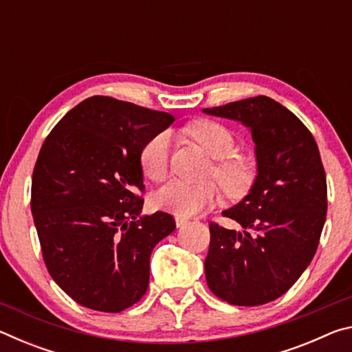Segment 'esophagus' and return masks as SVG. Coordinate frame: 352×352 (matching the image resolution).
I'll use <instances>...</instances> for the list:
<instances>
[{"mask_svg": "<svg viewBox=\"0 0 352 352\" xmlns=\"http://www.w3.org/2000/svg\"><path fill=\"white\" fill-rule=\"evenodd\" d=\"M175 223H177V226H183V225L188 223V219H186V217L175 216Z\"/></svg>", "mask_w": 352, "mask_h": 352, "instance_id": "34e87169", "label": "esophagus"}]
</instances>
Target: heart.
<instances>
[{
    "instance_id": "obj_1",
    "label": "heart",
    "mask_w": 352,
    "mask_h": 352,
    "mask_svg": "<svg viewBox=\"0 0 352 352\" xmlns=\"http://www.w3.org/2000/svg\"><path fill=\"white\" fill-rule=\"evenodd\" d=\"M186 133L205 151L216 158L211 175L231 197L242 195L253 182V166L237 152V140L231 130L217 121H195L186 126ZM170 155V136L158 132L151 136L140 152V166L146 178L155 183L163 182L168 175ZM219 199V188L212 182L186 183L172 180L153 195V204L160 210L188 217L211 206Z\"/></svg>"
}]
</instances>
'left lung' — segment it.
<instances>
[{
  "instance_id": "8db88e82",
  "label": "left lung",
  "mask_w": 352,
  "mask_h": 352,
  "mask_svg": "<svg viewBox=\"0 0 352 352\" xmlns=\"http://www.w3.org/2000/svg\"><path fill=\"white\" fill-rule=\"evenodd\" d=\"M204 111L247 126L258 162L248 195L222 212L243 230L210 223L208 287L230 305H267L298 281L318 248L327 211L318 146L294 113L267 96Z\"/></svg>"
}]
</instances>
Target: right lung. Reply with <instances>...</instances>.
<instances>
[{"label":"right lung","instance_id":"add662e5","mask_svg":"<svg viewBox=\"0 0 352 352\" xmlns=\"http://www.w3.org/2000/svg\"><path fill=\"white\" fill-rule=\"evenodd\" d=\"M175 118L110 96L69 110L40 148L31 211L52 279L80 306L118 314L147 292L157 243L175 230L168 212L140 217V152Z\"/></svg>","mask_w":352,"mask_h":352}]
</instances>
